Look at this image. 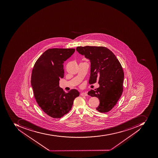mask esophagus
<instances>
[{"label": "esophagus", "instance_id": "1", "mask_svg": "<svg viewBox=\"0 0 158 158\" xmlns=\"http://www.w3.org/2000/svg\"><path fill=\"white\" fill-rule=\"evenodd\" d=\"M81 95L85 96H87L88 95H87V93H86V92H82L81 93Z\"/></svg>", "mask_w": 158, "mask_h": 158}]
</instances>
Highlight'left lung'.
<instances>
[{"label": "left lung", "instance_id": "obj_1", "mask_svg": "<svg viewBox=\"0 0 158 158\" xmlns=\"http://www.w3.org/2000/svg\"><path fill=\"white\" fill-rule=\"evenodd\" d=\"M76 50L91 63L89 84L98 81L100 86L91 90L88 95L96 97L100 104L96 110L106 113L115 106L123 92L124 74L115 55L103 46H78Z\"/></svg>", "mask_w": 158, "mask_h": 158}]
</instances>
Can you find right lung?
I'll return each mask as SVG.
<instances>
[{"instance_id": "right-lung-1", "label": "right lung", "mask_w": 158, "mask_h": 158, "mask_svg": "<svg viewBox=\"0 0 158 158\" xmlns=\"http://www.w3.org/2000/svg\"><path fill=\"white\" fill-rule=\"evenodd\" d=\"M75 49L53 48L47 50L35 63L32 72L31 85L39 106L52 118H61L69 112L73 101L79 96L75 89L68 93L60 87L64 77L63 63L71 57Z\"/></svg>"}]
</instances>
